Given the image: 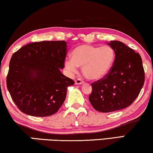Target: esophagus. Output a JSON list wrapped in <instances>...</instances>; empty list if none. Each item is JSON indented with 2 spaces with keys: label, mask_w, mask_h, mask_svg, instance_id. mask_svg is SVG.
Here are the masks:
<instances>
[{
  "label": "esophagus",
  "mask_w": 153,
  "mask_h": 153,
  "mask_svg": "<svg viewBox=\"0 0 153 153\" xmlns=\"http://www.w3.org/2000/svg\"><path fill=\"white\" fill-rule=\"evenodd\" d=\"M84 82H85L80 78H77L75 80V83H76V85H82V84H83Z\"/></svg>",
  "instance_id": "esophagus-1"
}]
</instances>
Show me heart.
<instances>
[{"mask_svg":"<svg viewBox=\"0 0 153 153\" xmlns=\"http://www.w3.org/2000/svg\"><path fill=\"white\" fill-rule=\"evenodd\" d=\"M114 51L111 46L105 45L96 47L90 45H79L72 52V59L67 58L64 66L71 74L76 73L78 66L82 67L83 74L92 80L104 77L112 66Z\"/></svg>","mask_w":153,"mask_h":153,"instance_id":"obj_1","label":"heart"}]
</instances>
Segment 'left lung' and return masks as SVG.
Instances as JSON below:
<instances>
[{
	"mask_svg": "<svg viewBox=\"0 0 153 153\" xmlns=\"http://www.w3.org/2000/svg\"><path fill=\"white\" fill-rule=\"evenodd\" d=\"M109 45L115 53L113 65L104 77L91 83L89 96L94 108L105 113L130 106L145 81L140 55L119 41H111Z\"/></svg>",
	"mask_w": 153,
	"mask_h": 153,
	"instance_id": "left-lung-1",
	"label": "left lung"
}]
</instances>
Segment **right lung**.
<instances>
[{"instance_id": "right-lung-1", "label": "right lung", "mask_w": 153, "mask_h": 153, "mask_svg": "<svg viewBox=\"0 0 153 153\" xmlns=\"http://www.w3.org/2000/svg\"><path fill=\"white\" fill-rule=\"evenodd\" d=\"M65 41L28 44L15 52L10 62L7 87L19 110L44 117L54 114L75 82L60 71L67 55Z\"/></svg>"}]
</instances>
